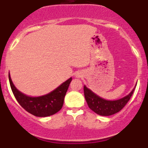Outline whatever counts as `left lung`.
<instances>
[{
  "label": "left lung",
  "instance_id": "1",
  "mask_svg": "<svg viewBox=\"0 0 148 148\" xmlns=\"http://www.w3.org/2000/svg\"><path fill=\"white\" fill-rule=\"evenodd\" d=\"M135 88L130 93L118 100L109 101L97 96L92 90L84 86V95L88 107L96 114L101 116H109L121 111L130 100Z\"/></svg>",
  "mask_w": 148,
  "mask_h": 148
}]
</instances>
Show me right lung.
I'll return each instance as SVG.
<instances>
[{"label": "right lung", "mask_w": 148, "mask_h": 148, "mask_svg": "<svg viewBox=\"0 0 148 148\" xmlns=\"http://www.w3.org/2000/svg\"><path fill=\"white\" fill-rule=\"evenodd\" d=\"M9 79L13 94L23 109L36 117H47L61 110L64 97L72 78L67 79L48 94L38 97L27 96L18 90L12 82L10 74H9Z\"/></svg>", "instance_id": "obj_1"}]
</instances>
